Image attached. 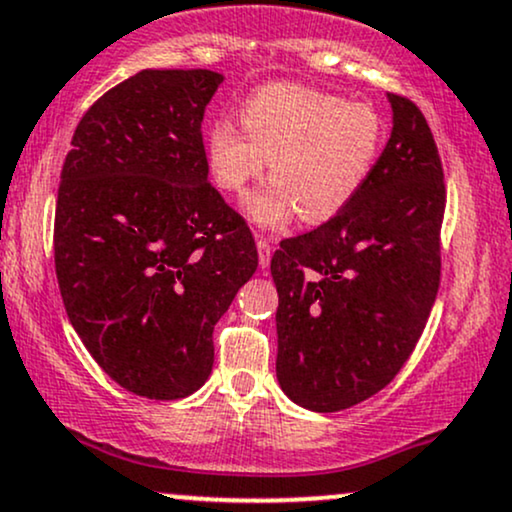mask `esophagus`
<instances>
[{
    "label": "esophagus",
    "instance_id": "1",
    "mask_svg": "<svg viewBox=\"0 0 512 512\" xmlns=\"http://www.w3.org/2000/svg\"><path fill=\"white\" fill-rule=\"evenodd\" d=\"M272 243L267 238H257V255H260V267H269V260H272Z\"/></svg>",
    "mask_w": 512,
    "mask_h": 512
}]
</instances>
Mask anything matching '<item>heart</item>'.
I'll return each mask as SVG.
<instances>
[{
  "instance_id": "obj_1",
  "label": "heart",
  "mask_w": 512,
  "mask_h": 512,
  "mask_svg": "<svg viewBox=\"0 0 512 512\" xmlns=\"http://www.w3.org/2000/svg\"><path fill=\"white\" fill-rule=\"evenodd\" d=\"M385 144V120L373 105L298 84L257 88L240 108V125L216 120L204 149L216 185L243 195L267 170L272 182L245 199L260 228L330 221L363 190Z\"/></svg>"
}]
</instances>
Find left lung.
Instances as JSON below:
<instances>
[{
  "label": "left lung",
  "mask_w": 512,
  "mask_h": 512,
  "mask_svg": "<svg viewBox=\"0 0 512 512\" xmlns=\"http://www.w3.org/2000/svg\"><path fill=\"white\" fill-rule=\"evenodd\" d=\"M392 132L346 209L272 257L276 380L310 411H342L390 383L440 284L443 166L426 117L387 93Z\"/></svg>",
  "instance_id": "8db88e82"
}]
</instances>
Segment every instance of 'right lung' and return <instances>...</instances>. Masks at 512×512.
Listing matches in <instances>:
<instances>
[{
    "instance_id": "1",
    "label": "right lung",
    "mask_w": 512,
    "mask_h": 512,
    "mask_svg": "<svg viewBox=\"0 0 512 512\" xmlns=\"http://www.w3.org/2000/svg\"><path fill=\"white\" fill-rule=\"evenodd\" d=\"M209 69H142L81 117L64 158L55 269L69 322L117 385L180 399L207 383L214 325L257 269L209 182Z\"/></svg>"
}]
</instances>
